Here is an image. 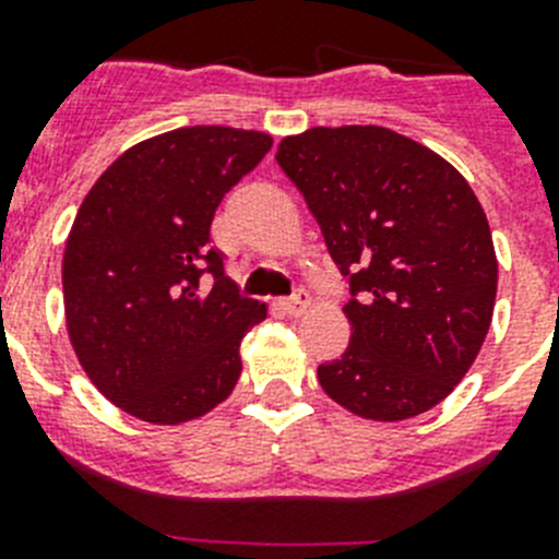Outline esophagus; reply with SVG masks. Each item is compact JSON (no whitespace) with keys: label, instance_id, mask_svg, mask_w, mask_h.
I'll list each match as a JSON object with an SVG mask.
<instances>
[{"label":"esophagus","instance_id":"obj_1","mask_svg":"<svg viewBox=\"0 0 559 559\" xmlns=\"http://www.w3.org/2000/svg\"><path fill=\"white\" fill-rule=\"evenodd\" d=\"M308 305H310L308 290L296 288L288 299H283V302H280V308H283L288 316H302L305 310H308Z\"/></svg>","mask_w":559,"mask_h":559}]
</instances>
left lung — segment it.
Segmentation results:
<instances>
[{"label": "left lung", "mask_w": 559, "mask_h": 559, "mask_svg": "<svg viewBox=\"0 0 559 559\" xmlns=\"http://www.w3.org/2000/svg\"><path fill=\"white\" fill-rule=\"evenodd\" d=\"M276 162L353 294V338L319 367L324 392L378 423L442 403L496 305L498 260L476 192L431 147L380 126L310 128L285 136Z\"/></svg>", "instance_id": "obj_1"}]
</instances>
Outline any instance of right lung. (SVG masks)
<instances>
[{
	"label": "right lung",
	"mask_w": 559,
	"mask_h": 559,
	"mask_svg": "<svg viewBox=\"0 0 559 559\" xmlns=\"http://www.w3.org/2000/svg\"><path fill=\"white\" fill-rule=\"evenodd\" d=\"M269 151L260 131L176 128L122 153L83 199L63 251L69 341L122 412L179 426L235 389L265 305L226 276L210 226Z\"/></svg>",
	"instance_id": "add662e5"
}]
</instances>
